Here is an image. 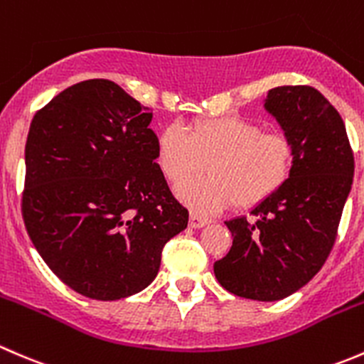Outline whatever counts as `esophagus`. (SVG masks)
Returning <instances> with one entry per match:
<instances>
[{"instance_id":"obj_1","label":"esophagus","mask_w":364,"mask_h":364,"mask_svg":"<svg viewBox=\"0 0 364 364\" xmlns=\"http://www.w3.org/2000/svg\"><path fill=\"white\" fill-rule=\"evenodd\" d=\"M208 223H210V219L201 218V215H198V214H191L189 215V226H191V228H203V226H207Z\"/></svg>"}]
</instances>
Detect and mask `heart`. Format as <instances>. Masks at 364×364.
Returning <instances> with one entry per match:
<instances>
[{
  "label": "heart",
  "instance_id": "heart-1",
  "mask_svg": "<svg viewBox=\"0 0 364 364\" xmlns=\"http://www.w3.org/2000/svg\"><path fill=\"white\" fill-rule=\"evenodd\" d=\"M294 143L285 132L264 131L240 117L200 120L186 131L168 125L157 136L156 159L173 186L203 168L209 177L178 187V198L196 212L233 207L246 210L278 193L292 173Z\"/></svg>",
  "mask_w": 364,
  "mask_h": 364
}]
</instances>
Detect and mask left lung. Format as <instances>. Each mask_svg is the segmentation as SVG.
<instances>
[{
    "instance_id": "8db88e82",
    "label": "left lung",
    "mask_w": 364,
    "mask_h": 364,
    "mask_svg": "<svg viewBox=\"0 0 364 364\" xmlns=\"http://www.w3.org/2000/svg\"><path fill=\"white\" fill-rule=\"evenodd\" d=\"M265 109L292 139L296 157L282 189L235 218L228 255L214 264L223 289L255 301L292 296L322 269L354 178V154L333 104L311 86L269 90Z\"/></svg>"
}]
</instances>
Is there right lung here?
<instances>
[{
	"label": "right lung",
	"instance_id": "1",
	"mask_svg": "<svg viewBox=\"0 0 364 364\" xmlns=\"http://www.w3.org/2000/svg\"><path fill=\"white\" fill-rule=\"evenodd\" d=\"M152 111L109 79L68 86L33 117L23 218L53 272L81 296L141 292L189 212L156 163Z\"/></svg>",
	"mask_w": 364,
	"mask_h": 364
}]
</instances>
